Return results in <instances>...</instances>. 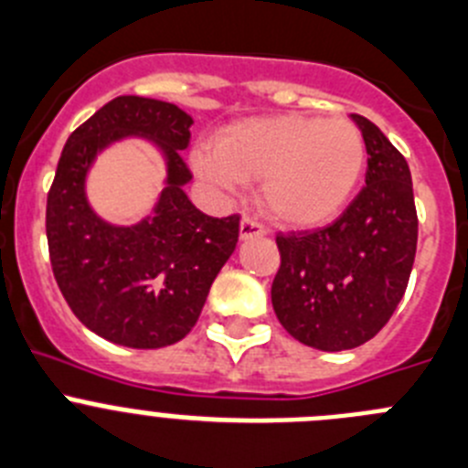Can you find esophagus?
Masks as SVG:
<instances>
[{
  "instance_id": "1",
  "label": "esophagus",
  "mask_w": 468,
  "mask_h": 468,
  "mask_svg": "<svg viewBox=\"0 0 468 468\" xmlns=\"http://www.w3.org/2000/svg\"><path fill=\"white\" fill-rule=\"evenodd\" d=\"M265 233V226L261 224L259 218L250 217V214H244L242 221H239V238H259V235Z\"/></svg>"
}]
</instances>
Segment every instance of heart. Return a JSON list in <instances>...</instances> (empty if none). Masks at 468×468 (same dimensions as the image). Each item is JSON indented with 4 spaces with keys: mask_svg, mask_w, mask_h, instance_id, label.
I'll use <instances>...</instances> for the list:
<instances>
[{
    "mask_svg": "<svg viewBox=\"0 0 468 468\" xmlns=\"http://www.w3.org/2000/svg\"><path fill=\"white\" fill-rule=\"evenodd\" d=\"M193 161L218 186L261 179V203L272 218L317 226L334 218L355 193L366 142L347 119L289 113L235 123L218 137L217 149H200Z\"/></svg>",
    "mask_w": 468,
    "mask_h": 468,
    "instance_id": "1",
    "label": "heart"
}]
</instances>
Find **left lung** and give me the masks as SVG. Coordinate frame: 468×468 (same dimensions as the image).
Wrapping results in <instances>:
<instances>
[{
	"label": "left lung",
	"instance_id": "left-lung-1",
	"mask_svg": "<svg viewBox=\"0 0 468 468\" xmlns=\"http://www.w3.org/2000/svg\"><path fill=\"white\" fill-rule=\"evenodd\" d=\"M352 119L368 154L366 186L331 224L275 235L272 310L293 338L324 352L359 347L389 322L418 250L406 158L376 123Z\"/></svg>",
	"mask_w": 468,
	"mask_h": 468
}]
</instances>
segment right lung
Returning a JSON list of instances; mask_svg holds the SVG:
<instances>
[{
    "mask_svg": "<svg viewBox=\"0 0 468 468\" xmlns=\"http://www.w3.org/2000/svg\"><path fill=\"white\" fill-rule=\"evenodd\" d=\"M193 119L176 104L121 95L69 134L46 200L50 268L71 313L92 334L134 349L175 345L196 326L214 277L233 254L239 214L209 217L182 191L191 179L182 151ZM123 133L166 149L168 186L156 214L116 229L90 212L82 179L94 154Z\"/></svg>",
    "mask_w": 468,
    "mask_h": 468,
    "instance_id": "obj_1",
    "label": "right lung"
}]
</instances>
